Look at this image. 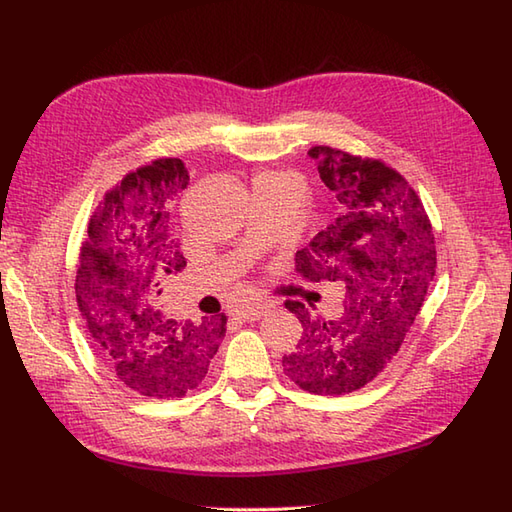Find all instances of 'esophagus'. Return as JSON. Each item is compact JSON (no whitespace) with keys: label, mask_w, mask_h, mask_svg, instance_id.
Listing matches in <instances>:
<instances>
[{"label":"esophagus","mask_w":512,"mask_h":512,"mask_svg":"<svg viewBox=\"0 0 512 512\" xmlns=\"http://www.w3.org/2000/svg\"><path fill=\"white\" fill-rule=\"evenodd\" d=\"M269 309H271V302H267V300H252V302H247V305L238 307L236 314L241 316L243 320H258L260 316H265Z\"/></svg>","instance_id":"obj_1"}]
</instances>
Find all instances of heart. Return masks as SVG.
Here are the masks:
<instances>
[{"mask_svg": "<svg viewBox=\"0 0 512 512\" xmlns=\"http://www.w3.org/2000/svg\"><path fill=\"white\" fill-rule=\"evenodd\" d=\"M291 176L294 174H289V172H265L260 179H291Z\"/></svg>", "mask_w": 512, "mask_h": 512, "instance_id": "1", "label": "heart"}]
</instances>
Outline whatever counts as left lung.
<instances>
[{
  "label": "left lung",
  "instance_id": "left-lung-1",
  "mask_svg": "<svg viewBox=\"0 0 512 512\" xmlns=\"http://www.w3.org/2000/svg\"><path fill=\"white\" fill-rule=\"evenodd\" d=\"M309 154L338 203L329 225L296 252V274L338 280L347 294L333 320L285 300L302 336L283 371L309 393L344 395L378 378L400 351L435 276V236L420 196L382 159L329 145Z\"/></svg>",
  "mask_w": 512,
  "mask_h": 512
}]
</instances>
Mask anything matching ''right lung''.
<instances>
[{"mask_svg":"<svg viewBox=\"0 0 512 512\" xmlns=\"http://www.w3.org/2000/svg\"><path fill=\"white\" fill-rule=\"evenodd\" d=\"M187 183L172 156L125 174L90 216L77 263V302L101 362L156 400L196 389L227 331L225 314L183 322L159 309L163 283L185 267L172 207Z\"/></svg>","mask_w":512,"mask_h":512,"instance_id":"1","label":"right lung"}]
</instances>
